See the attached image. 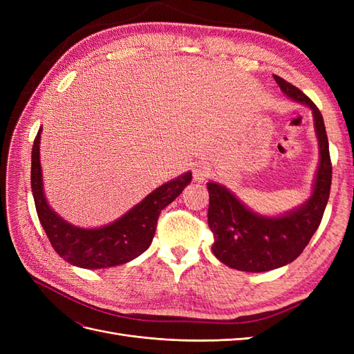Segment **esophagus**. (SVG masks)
<instances>
[{
  "label": "esophagus",
  "mask_w": 354,
  "mask_h": 354,
  "mask_svg": "<svg viewBox=\"0 0 354 354\" xmlns=\"http://www.w3.org/2000/svg\"><path fill=\"white\" fill-rule=\"evenodd\" d=\"M211 174V168L207 164H198L194 168V178L195 181H203L207 180Z\"/></svg>",
  "instance_id": "34e87169"
}]
</instances>
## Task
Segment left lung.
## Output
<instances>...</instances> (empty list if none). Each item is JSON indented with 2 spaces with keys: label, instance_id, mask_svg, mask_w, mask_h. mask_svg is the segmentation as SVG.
Instances as JSON below:
<instances>
[{
  "label": "left lung",
  "instance_id": "left-lung-1",
  "mask_svg": "<svg viewBox=\"0 0 354 354\" xmlns=\"http://www.w3.org/2000/svg\"><path fill=\"white\" fill-rule=\"evenodd\" d=\"M273 78L289 99L312 109L319 142V167L312 196L303 205L276 217L257 214L227 187L214 181L207 183L208 226L214 234L211 250L223 264L242 272H267L292 263L317 230L329 199L332 164L322 113L301 90L277 75Z\"/></svg>",
  "mask_w": 354,
  "mask_h": 354
}]
</instances>
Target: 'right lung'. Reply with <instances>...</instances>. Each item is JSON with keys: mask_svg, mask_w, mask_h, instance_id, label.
I'll return each mask as SVG.
<instances>
[{"mask_svg": "<svg viewBox=\"0 0 354 354\" xmlns=\"http://www.w3.org/2000/svg\"><path fill=\"white\" fill-rule=\"evenodd\" d=\"M41 128L30 159V186L39 223L55 251L63 260L82 269H106L125 264L143 254L152 243L159 214L192 181V173L178 176L156 187L122 217L108 226L82 229L63 220L47 203L39 162Z\"/></svg>", "mask_w": 354, "mask_h": 354, "instance_id": "1", "label": "right lung"}]
</instances>
